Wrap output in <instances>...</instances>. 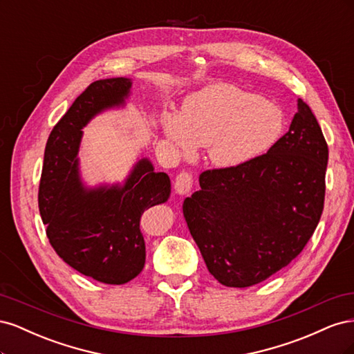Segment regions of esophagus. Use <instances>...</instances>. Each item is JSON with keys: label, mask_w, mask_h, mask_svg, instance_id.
Instances as JSON below:
<instances>
[{"label": "esophagus", "mask_w": 354, "mask_h": 354, "mask_svg": "<svg viewBox=\"0 0 354 354\" xmlns=\"http://www.w3.org/2000/svg\"><path fill=\"white\" fill-rule=\"evenodd\" d=\"M192 185H194V178H192V176L186 173V171H183V173H180L176 177L174 187L178 195H187L192 189Z\"/></svg>", "instance_id": "esophagus-1"}]
</instances>
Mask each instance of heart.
<instances>
[{
	"instance_id": "1",
	"label": "heart",
	"mask_w": 354,
	"mask_h": 354,
	"mask_svg": "<svg viewBox=\"0 0 354 354\" xmlns=\"http://www.w3.org/2000/svg\"><path fill=\"white\" fill-rule=\"evenodd\" d=\"M162 130L177 152L189 155L208 147L214 165L234 168L264 155L285 130V115L276 103L236 85L214 82L190 94L181 113L168 112Z\"/></svg>"
}]
</instances>
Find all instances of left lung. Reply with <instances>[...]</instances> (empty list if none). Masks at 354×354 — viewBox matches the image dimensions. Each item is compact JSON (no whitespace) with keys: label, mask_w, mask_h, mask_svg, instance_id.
<instances>
[{"label":"left lung","mask_w":354,"mask_h":354,"mask_svg":"<svg viewBox=\"0 0 354 354\" xmlns=\"http://www.w3.org/2000/svg\"><path fill=\"white\" fill-rule=\"evenodd\" d=\"M285 136L234 168L203 171L183 214L209 273L226 286L266 281L303 251L324 211L328 145L301 100Z\"/></svg>","instance_id":"left-lung-1"}]
</instances>
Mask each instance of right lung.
Here are the masks:
<instances>
[{
	"label": "right lung",
	"mask_w": 354,
	"mask_h": 354,
	"mask_svg": "<svg viewBox=\"0 0 354 354\" xmlns=\"http://www.w3.org/2000/svg\"><path fill=\"white\" fill-rule=\"evenodd\" d=\"M131 87L130 78H106L78 95L48 137L39 181L38 207L53 248L72 269L109 285L140 274L146 261L142 214L171 194L169 177L155 173L147 158L137 160L124 183L91 187L82 181V128L104 111L124 108Z\"/></svg>",
	"instance_id": "obj_1"
}]
</instances>
